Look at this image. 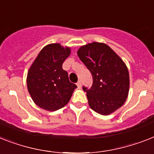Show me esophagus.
<instances>
[{
	"label": "esophagus",
	"instance_id": "esophagus-1",
	"mask_svg": "<svg viewBox=\"0 0 154 154\" xmlns=\"http://www.w3.org/2000/svg\"><path fill=\"white\" fill-rule=\"evenodd\" d=\"M77 87H78V88H81V81H77Z\"/></svg>",
	"mask_w": 154,
	"mask_h": 154
}]
</instances>
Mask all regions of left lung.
I'll return each instance as SVG.
<instances>
[{
    "label": "left lung",
    "instance_id": "left-lung-1",
    "mask_svg": "<svg viewBox=\"0 0 154 154\" xmlns=\"http://www.w3.org/2000/svg\"><path fill=\"white\" fill-rule=\"evenodd\" d=\"M77 55L92 76V87H83L89 107L103 116L122 107L130 88L129 72L122 58L109 46L97 42L80 47Z\"/></svg>",
    "mask_w": 154,
    "mask_h": 154
}]
</instances>
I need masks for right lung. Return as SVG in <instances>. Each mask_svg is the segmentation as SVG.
Returning a JSON list of instances; mask_svg holds the SVG:
<instances>
[{"label":"right lung","instance_id":"add662e5","mask_svg":"<svg viewBox=\"0 0 154 154\" xmlns=\"http://www.w3.org/2000/svg\"><path fill=\"white\" fill-rule=\"evenodd\" d=\"M71 49L59 43L47 45L41 50L27 72V85L34 103L47 111H57L70 100L75 84L62 69Z\"/></svg>","mask_w":154,"mask_h":154}]
</instances>
